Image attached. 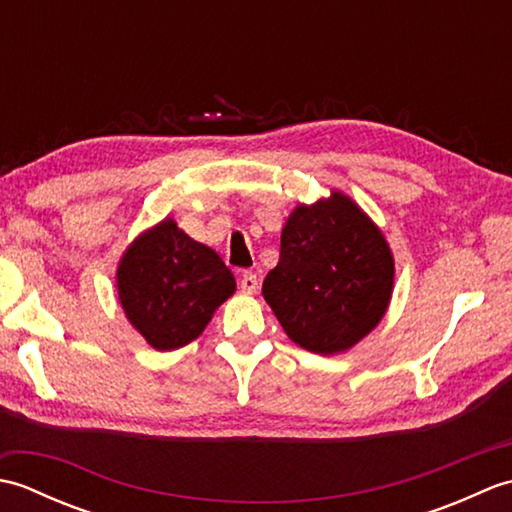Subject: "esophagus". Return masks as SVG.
Masks as SVG:
<instances>
[{"instance_id":"34e87169","label":"esophagus","mask_w":512,"mask_h":512,"mask_svg":"<svg viewBox=\"0 0 512 512\" xmlns=\"http://www.w3.org/2000/svg\"><path fill=\"white\" fill-rule=\"evenodd\" d=\"M242 292L244 295H255L257 292V288H259V279H257V275L255 273H244L242 275Z\"/></svg>"}]
</instances>
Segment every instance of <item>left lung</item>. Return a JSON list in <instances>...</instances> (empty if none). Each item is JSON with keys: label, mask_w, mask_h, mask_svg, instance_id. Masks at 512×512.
Segmentation results:
<instances>
[{"label": "left lung", "mask_w": 512, "mask_h": 512, "mask_svg": "<svg viewBox=\"0 0 512 512\" xmlns=\"http://www.w3.org/2000/svg\"><path fill=\"white\" fill-rule=\"evenodd\" d=\"M394 253L383 231L343 191L297 204L281 231L279 264L264 299L288 339L321 356L372 332L394 292Z\"/></svg>", "instance_id": "left-lung-1"}]
</instances>
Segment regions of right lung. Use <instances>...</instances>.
I'll list each match as a JSON object with an SVG mask.
<instances>
[{
	"label": "right lung",
	"mask_w": 512,
	"mask_h": 512,
	"mask_svg": "<svg viewBox=\"0 0 512 512\" xmlns=\"http://www.w3.org/2000/svg\"><path fill=\"white\" fill-rule=\"evenodd\" d=\"M116 288L134 330L154 350L171 352L204 332L213 312L233 297L235 277L213 248L165 217L125 248Z\"/></svg>",
	"instance_id": "obj_1"
}]
</instances>
